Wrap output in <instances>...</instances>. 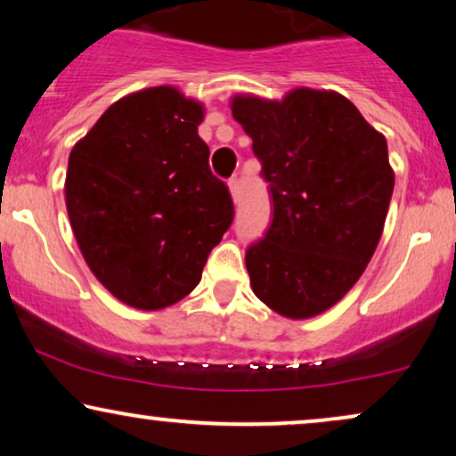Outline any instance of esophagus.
I'll use <instances>...</instances> for the list:
<instances>
[{"label": "esophagus", "mask_w": 456, "mask_h": 456, "mask_svg": "<svg viewBox=\"0 0 456 456\" xmlns=\"http://www.w3.org/2000/svg\"><path fill=\"white\" fill-rule=\"evenodd\" d=\"M228 189H230V195H232V199H234V203H239V199H240L239 180H236V178H230V180H228Z\"/></svg>", "instance_id": "1"}]
</instances>
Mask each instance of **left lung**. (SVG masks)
Here are the masks:
<instances>
[{
	"label": "left lung",
	"instance_id": "8db88e82",
	"mask_svg": "<svg viewBox=\"0 0 456 456\" xmlns=\"http://www.w3.org/2000/svg\"><path fill=\"white\" fill-rule=\"evenodd\" d=\"M230 108L273 201L270 228L245 257L251 289L290 320L320 315L353 289L382 239L395 191L384 134L336 91L234 95Z\"/></svg>",
	"mask_w": 456,
	"mask_h": 456
}]
</instances>
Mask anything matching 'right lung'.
I'll return each mask as SVG.
<instances>
[{
  "instance_id": "right-lung-1",
  "label": "right lung",
  "mask_w": 456,
  "mask_h": 456,
  "mask_svg": "<svg viewBox=\"0 0 456 456\" xmlns=\"http://www.w3.org/2000/svg\"><path fill=\"white\" fill-rule=\"evenodd\" d=\"M203 114L176 86H149L111 103L70 151L66 209L80 253L134 309L189 295L232 224L228 186L197 133Z\"/></svg>"
}]
</instances>
